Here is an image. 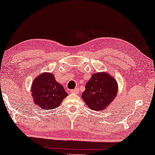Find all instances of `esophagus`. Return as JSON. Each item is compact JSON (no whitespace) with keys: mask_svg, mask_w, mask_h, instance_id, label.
<instances>
[{"mask_svg":"<svg viewBox=\"0 0 155 155\" xmlns=\"http://www.w3.org/2000/svg\"><path fill=\"white\" fill-rule=\"evenodd\" d=\"M79 92H80V90H79V88H75L74 90L71 91V93H75V94H78V93H79Z\"/></svg>","mask_w":155,"mask_h":155,"instance_id":"esophagus-1","label":"esophagus"}]
</instances>
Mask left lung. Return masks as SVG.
Wrapping results in <instances>:
<instances>
[{"label": "left lung", "instance_id": "8db88e82", "mask_svg": "<svg viewBox=\"0 0 155 155\" xmlns=\"http://www.w3.org/2000/svg\"><path fill=\"white\" fill-rule=\"evenodd\" d=\"M118 88L117 82L109 73H95L86 83L82 98L90 109L101 111L113 102Z\"/></svg>", "mask_w": 155, "mask_h": 155}]
</instances>
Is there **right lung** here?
Returning <instances> with one entry per match:
<instances>
[{"instance_id":"right-lung-1","label":"right lung","mask_w":155,"mask_h":155,"mask_svg":"<svg viewBox=\"0 0 155 155\" xmlns=\"http://www.w3.org/2000/svg\"><path fill=\"white\" fill-rule=\"evenodd\" d=\"M31 95L35 104L43 110L58 107L68 94L57 82L53 73H42L35 78L31 86Z\"/></svg>"}]
</instances>
